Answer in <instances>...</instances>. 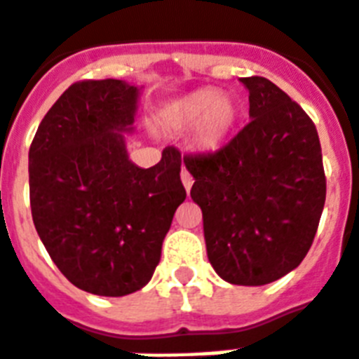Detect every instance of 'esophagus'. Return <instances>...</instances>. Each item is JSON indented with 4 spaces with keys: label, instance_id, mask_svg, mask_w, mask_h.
<instances>
[{
    "label": "esophagus",
    "instance_id": "obj_1",
    "mask_svg": "<svg viewBox=\"0 0 359 359\" xmlns=\"http://www.w3.org/2000/svg\"><path fill=\"white\" fill-rule=\"evenodd\" d=\"M180 180H182V184H184L186 191H190L191 184H194V177H191L186 169H182V173H180Z\"/></svg>",
    "mask_w": 359,
    "mask_h": 359
}]
</instances>
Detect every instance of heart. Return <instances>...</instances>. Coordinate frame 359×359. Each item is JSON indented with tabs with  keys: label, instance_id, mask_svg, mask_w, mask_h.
I'll return each instance as SVG.
<instances>
[{
	"label": "heart",
	"instance_id": "obj_1",
	"mask_svg": "<svg viewBox=\"0 0 359 359\" xmlns=\"http://www.w3.org/2000/svg\"><path fill=\"white\" fill-rule=\"evenodd\" d=\"M175 120L182 126H196V141L201 149H218L237 120V107L228 97H222L216 90L201 88L186 95L175 107Z\"/></svg>",
	"mask_w": 359,
	"mask_h": 359
}]
</instances>
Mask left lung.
<instances>
[{"label": "left lung", "mask_w": 359, "mask_h": 359, "mask_svg": "<svg viewBox=\"0 0 359 359\" xmlns=\"http://www.w3.org/2000/svg\"><path fill=\"white\" fill-rule=\"evenodd\" d=\"M250 122L209 154H186L207 256L231 284L278 280L307 256L325 203L316 126L264 76L241 79Z\"/></svg>", "instance_id": "1"}]
</instances>
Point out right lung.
<instances>
[{
  "instance_id": "obj_1",
  "label": "right lung",
  "mask_w": 359,
  "mask_h": 359,
  "mask_svg": "<svg viewBox=\"0 0 359 359\" xmlns=\"http://www.w3.org/2000/svg\"><path fill=\"white\" fill-rule=\"evenodd\" d=\"M137 97L116 79L75 82L29 147V205L46 252L76 288L107 297L152 278L186 199L175 147L149 169L128 158L122 131L133 130Z\"/></svg>"
}]
</instances>
